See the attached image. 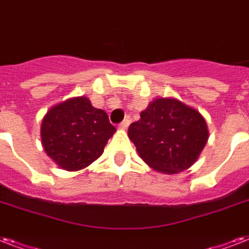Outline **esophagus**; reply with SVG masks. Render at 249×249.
<instances>
[{"label":"esophagus","mask_w":249,"mask_h":249,"mask_svg":"<svg viewBox=\"0 0 249 249\" xmlns=\"http://www.w3.org/2000/svg\"><path fill=\"white\" fill-rule=\"evenodd\" d=\"M128 124H130V118H126L121 124H119V128H121V130H126L127 127H128Z\"/></svg>","instance_id":"esophagus-1"}]
</instances>
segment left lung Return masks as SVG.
<instances>
[{"label":"left lung","mask_w":249,"mask_h":249,"mask_svg":"<svg viewBox=\"0 0 249 249\" xmlns=\"http://www.w3.org/2000/svg\"><path fill=\"white\" fill-rule=\"evenodd\" d=\"M128 138L152 170L173 175L190 169L209 139L201 113L175 97H156L128 127Z\"/></svg>","instance_id":"8db88e82"}]
</instances>
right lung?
<instances>
[{
  "label": "right lung",
  "instance_id": "right-lung-1",
  "mask_svg": "<svg viewBox=\"0 0 249 249\" xmlns=\"http://www.w3.org/2000/svg\"><path fill=\"white\" fill-rule=\"evenodd\" d=\"M115 127L86 96L67 98L46 111L40 135L45 153L66 171L88 167L104 153Z\"/></svg>",
  "mask_w": 249,
  "mask_h": 249
}]
</instances>
